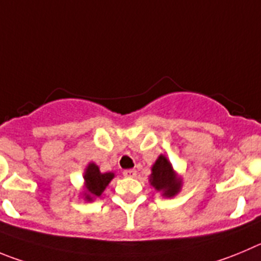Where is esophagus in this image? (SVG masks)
Instances as JSON below:
<instances>
[{
    "label": "esophagus",
    "mask_w": 261,
    "mask_h": 261,
    "mask_svg": "<svg viewBox=\"0 0 261 261\" xmlns=\"http://www.w3.org/2000/svg\"><path fill=\"white\" fill-rule=\"evenodd\" d=\"M136 174H138V172H136L135 169H128L123 171V175H125L126 177H135Z\"/></svg>",
    "instance_id": "obj_1"
}]
</instances>
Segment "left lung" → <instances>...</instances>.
<instances>
[{
	"label": "left lung",
	"instance_id": "8db88e82",
	"mask_svg": "<svg viewBox=\"0 0 261 261\" xmlns=\"http://www.w3.org/2000/svg\"><path fill=\"white\" fill-rule=\"evenodd\" d=\"M150 186L155 192H160L162 197L172 198L181 191L182 179L172 167V164L165 154H160L152 166L149 175Z\"/></svg>",
	"mask_w": 261,
	"mask_h": 261
}]
</instances>
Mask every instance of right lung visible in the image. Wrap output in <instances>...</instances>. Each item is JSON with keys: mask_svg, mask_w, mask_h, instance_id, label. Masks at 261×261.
<instances>
[{"mask_svg": "<svg viewBox=\"0 0 261 261\" xmlns=\"http://www.w3.org/2000/svg\"><path fill=\"white\" fill-rule=\"evenodd\" d=\"M113 177L114 172H101L96 164L90 162L84 172V188L81 191V197L86 202H92L95 198L101 197Z\"/></svg>", "mask_w": 261, "mask_h": 261, "instance_id": "obj_1", "label": "right lung"}]
</instances>
